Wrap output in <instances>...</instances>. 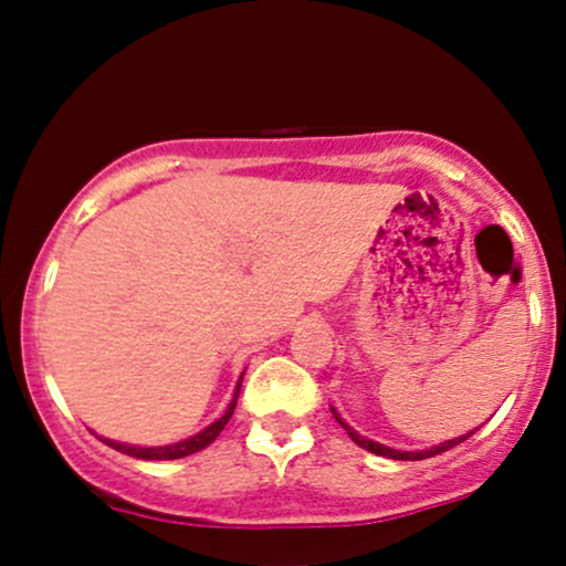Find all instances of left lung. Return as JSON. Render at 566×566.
Masks as SVG:
<instances>
[{
    "mask_svg": "<svg viewBox=\"0 0 566 566\" xmlns=\"http://www.w3.org/2000/svg\"><path fill=\"white\" fill-rule=\"evenodd\" d=\"M329 409H333V415H335L337 423H340L343 428H346L348 437L354 439V444H359L361 450H367V452H373V454H380V458H391V460H426V458H433V454H441V452L452 450V447H458L460 441L469 439L471 433H476V428H473V431L463 433V437H454V439H450V441H441V444H433V447H428V450H418V452H409V450H394V447L380 444V441H373V439L361 437L359 431H354V428H350V426L346 423V420H343L340 415H337V409H335V407H329Z\"/></svg>",
    "mask_w": 566,
    "mask_h": 566,
    "instance_id": "8db88e82",
    "label": "left lung"
}]
</instances>
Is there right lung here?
I'll use <instances>...</instances> for the list:
<instances>
[{
	"label": "right lung",
	"instance_id": "right-lung-1",
	"mask_svg": "<svg viewBox=\"0 0 566 566\" xmlns=\"http://www.w3.org/2000/svg\"><path fill=\"white\" fill-rule=\"evenodd\" d=\"M242 380H244V373L239 375V382L237 388H233V399L229 401V407H226V412L220 415L216 423H210L205 428V431L193 433V437H188L184 441H175V444H161V447H138V444H125V441H114V439H103V444L114 447L116 452L122 454H129V458H138V460H178V458H186V454H193L199 450H205V447H210L212 441L220 437V431H223L226 423L231 420L233 409H237V399H239V391H242Z\"/></svg>",
	"mask_w": 566,
	"mask_h": 566
}]
</instances>
